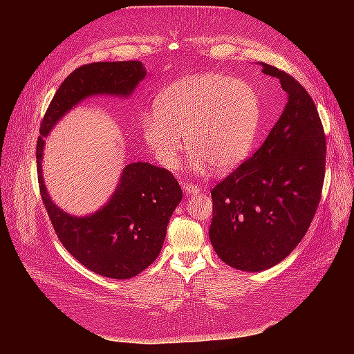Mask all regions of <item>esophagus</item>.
<instances>
[{"instance_id": "obj_1", "label": "esophagus", "mask_w": 354, "mask_h": 354, "mask_svg": "<svg viewBox=\"0 0 354 354\" xmlns=\"http://www.w3.org/2000/svg\"><path fill=\"white\" fill-rule=\"evenodd\" d=\"M203 189L196 186V185H189V183H185L183 185V192L186 195H196V194H201Z\"/></svg>"}]
</instances>
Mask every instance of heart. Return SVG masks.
I'll use <instances>...</instances> for the list:
<instances>
[{"mask_svg":"<svg viewBox=\"0 0 354 354\" xmlns=\"http://www.w3.org/2000/svg\"><path fill=\"white\" fill-rule=\"evenodd\" d=\"M140 120L143 140L158 162L176 168L183 137L192 168L230 173L248 158L260 128L259 95L248 82L201 73L169 84Z\"/></svg>","mask_w":354,"mask_h":354,"instance_id":"obj_1","label":"heart"}]
</instances>
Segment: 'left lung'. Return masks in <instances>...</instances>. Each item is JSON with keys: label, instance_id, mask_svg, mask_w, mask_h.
<instances>
[{"label": "left lung", "instance_id": "1", "mask_svg": "<svg viewBox=\"0 0 354 354\" xmlns=\"http://www.w3.org/2000/svg\"><path fill=\"white\" fill-rule=\"evenodd\" d=\"M260 65L281 81L283 112L259 151L211 190L212 248L243 272L270 269L294 251L315 217L325 178V133L312 97L291 75Z\"/></svg>", "mask_w": 354, "mask_h": 354}]
</instances>
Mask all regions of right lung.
I'll list each match as a JSON object with an SVG mask.
<instances>
[{
	"label": "right lung",
	"mask_w": 354,
	"mask_h": 354,
	"mask_svg": "<svg viewBox=\"0 0 354 354\" xmlns=\"http://www.w3.org/2000/svg\"><path fill=\"white\" fill-rule=\"evenodd\" d=\"M146 77L142 62H97L75 69L62 82L41 122L37 169L42 202L63 246L82 266L111 279H130L151 266L162 248L168 221L183 194L169 171L131 162L102 208L72 216L51 201L42 177L44 138L72 109L94 95L128 99Z\"/></svg>",
	"instance_id": "1"
}]
</instances>
